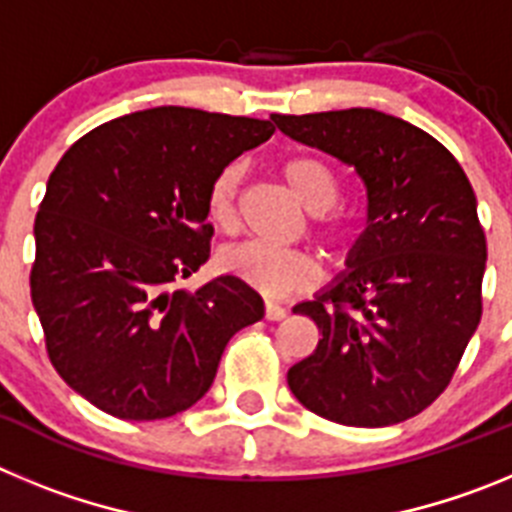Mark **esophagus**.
<instances>
[{
	"mask_svg": "<svg viewBox=\"0 0 512 512\" xmlns=\"http://www.w3.org/2000/svg\"><path fill=\"white\" fill-rule=\"evenodd\" d=\"M264 315H266V320H282V318H287V307L277 305V302H266Z\"/></svg>",
	"mask_w": 512,
	"mask_h": 512,
	"instance_id": "34e87169",
	"label": "esophagus"
}]
</instances>
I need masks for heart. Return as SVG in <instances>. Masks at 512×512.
Returning <instances> with one entry per match:
<instances>
[{"instance_id": "1", "label": "heart", "mask_w": 512, "mask_h": 512, "mask_svg": "<svg viewBox=\"0 0 512 512\" xmlns=\"http://www.w3.org/2000/svg\"><path fill=\"white\" fill-rule=\"evenodd\" d=\"M241 166L228 164L212 176L205 194V212L215 228L230 230L235 223V197L241 184ZM282 176L297 200L310 212H325L336 205L341 184L336 171L323 158L295 156L282 164ZM328 243L346 241V228L330 223L320 228ZM220 269L233 274L269 297H287L292 292L310 289L320 277V264L310 251L300 248H277L259 241H246L220 253Z\"/></svg>"}]
</instances>
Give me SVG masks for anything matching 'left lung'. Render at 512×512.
<instances>
[{
    "label": "left lung",
    "mask_w": 512,
    "mask_h": 512,
    "mask_svg": "<svg viewBox=\"0 0 512 512\" xmlns=\"http://www.w3.org/2000/svg\"><path fill=\"white\" fill-rule=\"evenodd\" d=\"M292 140L354 166L366 228L315 300L318 348L287 372L320 418L382 428L423 413L482 318L487 241L467 174L433 135L377 110L271 115Z\"/></svg>",
    "instance_id": "1"
}]
</instances>
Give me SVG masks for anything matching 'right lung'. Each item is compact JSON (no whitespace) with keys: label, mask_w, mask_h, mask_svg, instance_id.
Returning a JSON list of instances; mask_svg holds the SVG:
<instances>
[{"label":"right lung","mask_w":512,"mask_h":512,"mask_svg":"<svg viewBox=\"0 0 512 512\" xmlns=\"http://www.w3.org/2000/svg\"><path fill=\"white\" fill-rule=\"evenodd\" d=\"M271 120L153 107L104 122L53 169L35 217L30 295L51 364L122 420H161L210 390L230 338L264 318L238 277L179 287L210 259L212 176Z\"/></svg>","instance_id":"1"}]
</instances>
